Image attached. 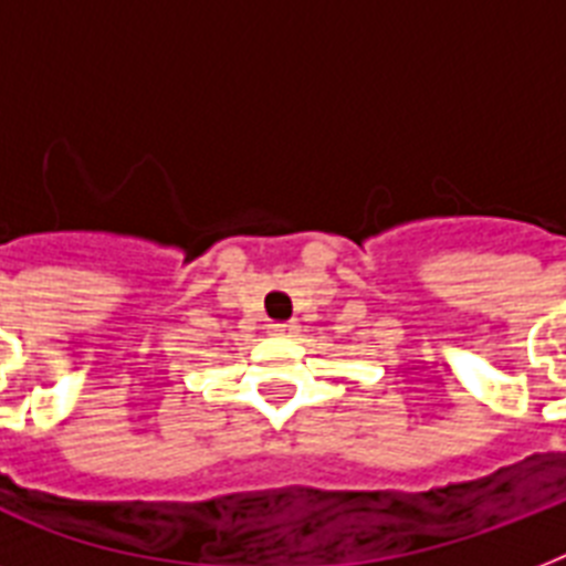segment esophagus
Masks as SVG:
<instances>
[{"label": "esophagus", "instance_id": "34e87169", "mask_svg": "<svg viewBox=\"0 0 566 566\" xmlns=\"http://www.w3.org/2000/svg\"><path fill=\"white\" fill-rule=\"evenodd\" d=\"M293 323H270V332H273V335H279V337H287V335H293Z\"/></svg>", "mask_w": 566, "mask_h": 566}]
</instances>
